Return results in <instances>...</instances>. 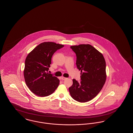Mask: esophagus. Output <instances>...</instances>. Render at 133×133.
Segmentation results:
<instances>
[{"mask_svg": "<svg viewBox=\"0 0 133 133\" xmlns=\"http://www.w3.org/2000/svg\"><path fill=\"white\" fill-rule=\"evenodd\" d=\"M67 79L66 78L64 77H62L61 78V79L62 80H65V79Z\"/></svg>", "mask_w": 133, "mask_h": 133, "instance_id": "34e87169", "label": "esophagus"}]
</instances>
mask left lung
Segmentation results:
<instances>
[{
    "mask_svg": "<svg viewBox=\"0 0 133 133\" xmlns=\"http://www.w3.org/2000/svg\"><path fill=\"white\" fill-rule=\"evenodd\" d=\"M76 55V66L81 71V80L73 79L70 94L77 101L93 99L101 90L106 79V62L101 53L90 44L70 47Z\"/></svg>",
    "mask_w": 133,
    "mask_h": 133,
    "instance_id": "left-lung-1",
    "label": "left lung"
}]
</instances>
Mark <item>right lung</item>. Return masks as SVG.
Here are the masks:
<instances>
[{
    "mask_svg": "<svg viewBox=\"0 0 133 133\" xmlns=\"http://www.w3.org/2000/svg\"><path fill=\"white\" fill-rule=\"evenodd\" d=\"M63 47V45L52 42H43L27 55L24 76L27 86L34 94L40 97L48 96L58 87L60 80L48 71L53 55Z\"/></svg>",
    "mask_w": 133,
    "mask_h": 133,
    "instance_id": "add662e5",
    "label": "right lung"
}]
</instances>
